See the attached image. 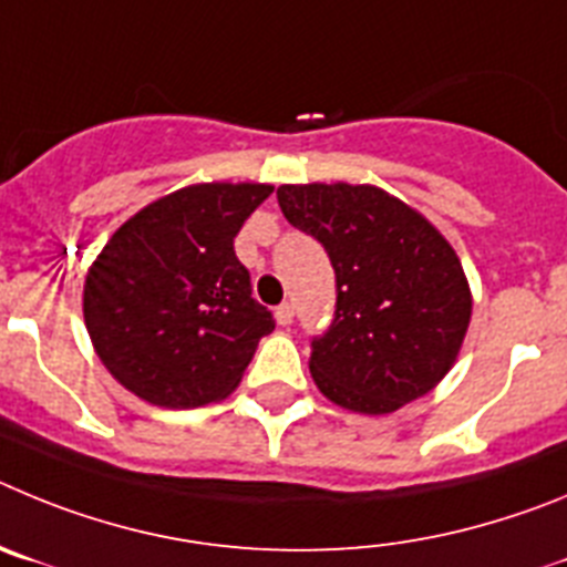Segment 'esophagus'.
Instances as JSON below:
<instances>
[{
  "mask_svg": "<svg viewBox=\"0 0 567 567\" xmlns=\"http://www.w3.org/2000/svg\"><path fill=\"white\" fill-rule=\"evenodd\" d=\"M277 321H279V324H282V328H288L290 321H293V305H290V302L279 305V308H277Z\"/></svg>",
  "mask_w": 567,
  "mask_h": 567,
  "instance_id": "1",
  "label": "esophagus"
}]
</instances>
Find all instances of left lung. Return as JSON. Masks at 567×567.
Listing matches in <instances>:
<instances>
[{
    "label": "left lung",
    "instance_id": "left-lung-1",
    "mask_svg": "<svg viewBox=\"0 0 567 567\" xmlns=\"http://www.w3.org/2000/svg\"><path fill=\"white\" fill-rule=\"evenodd\" d=\"M285 220L319 239L336 313L310 341L316 386L344 410L386 415L452 370L472 319L455 248L423 214L375 186H279Z\"/></svg>",
    "mask_w": 567,
    "mask_h": 567
}]
</instances>
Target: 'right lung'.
<instances>
[{"label": "right lung", "instance_id": "right-lung-1", "mask_svg": "<svg viewBox=\"0 0 567 567\" xmlns=\"http://www.w3.org/2000/svg\"><path fill=\"white\" fill-rule=\"evenodd\" d=\"M265 183H200L130 217L84 282V321L106 370L137 398L192 410L226 398L274 330L234 254Z\"/></svg>", "mask_w": 567, "mask_h": 567}]
</instances>
